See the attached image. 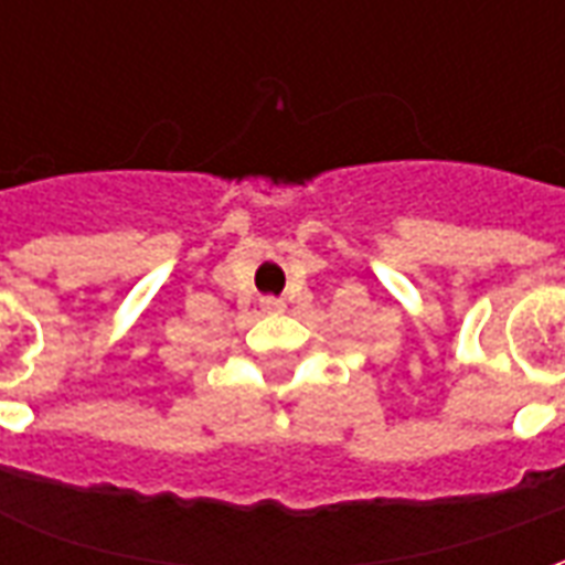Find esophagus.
I'll list each match as a JSON object with an SVG mask.
<instances>
[{"label":"esophagus","instance_id":"esophagus-1","mask_svg":"<svg viewBox=\"0 0 565 565\" xmlns=\"http://www.w3.org/2000/svg\"><path fill=\"white\" fill-rule=\"evenodd\" d=\"M259 306L269 308V311H278V308H281L284 302H281V299H275V296H263V299H259Z\"/></svg>","mask_w":565,"mask_h":565}]
</instances>
